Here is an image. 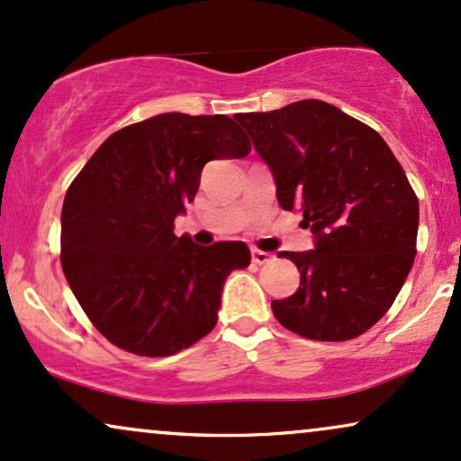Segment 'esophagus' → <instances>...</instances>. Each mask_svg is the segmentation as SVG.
Instances as JSON below:
<instances>
[{
    "mask_svg": "<svg viewBox=\"0 0 461 461\" xmlns=\"http://www.w3.org/2000/svg\"><path fill=\"white\" fill-rule=\"evenodd\" d=\"M274 260V257H271L269 252H263V249H252V263L257 265H267Z\"/></svg>",
    "mask_w": 461,
    "mask_h": 461,
    "instance_id": "esophagus-1",
    "label": "esophagus"
}]
</instances>
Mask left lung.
<instances>
[{
	"instance_id": "8db88e82",
	"label": "left lung",
	"mask_w": 461,
	"mask_h": 461,
	"mask_svg": "<svg viewBox=\"0 0 461 461\" xmlns=\"http://www.w3.org/2000/svg\"><path fill=\"white\" fill-rule=\"evenodd\" d=\"M240 123L271 168L277 203L303 213L314 249L280 252L297 265V293L271 301L277 321L321 342L366 333L387 314L417 254L419 201L383 136L338 106L299 100Z\"/></svg>"
}]
</instances>
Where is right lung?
Returning a JSON list of instances; mask_svg holds the SVG:
<instances>
[{
    "label": "right lung",
    "mask_w": 461,
    "mask_h": 461,
    "mask_svg": "<svg viewBox=\"0 0 461 461\" xmlns=\"http://www.w3.org/2000/svg\"><path fill=\"white\" fill-rule=\"evenodd\" d=\"M252 145L226 115L162 113L117 130L68 187L61 269L94 327L119 348L168 357L218 322L221 286L249 265L243 241L175 235L209 160Z\"/></svg>",
    "instance_id": "right-lung-1"
}]
</instances>
